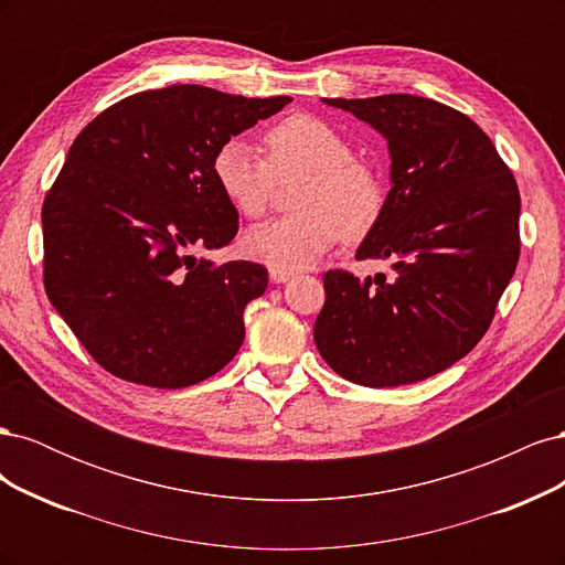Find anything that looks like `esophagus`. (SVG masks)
Returning <instances> with one entry per match:
<instances>
[{
    "label": "esophagus",
    "mask_w": 565,
    "mask_h": 565,
    "mask_svg": "<svg viewBox=\"0 0 565 565\" xmlns=\"http://www.w3.org/2000/svg\"><path fill=\"white\" fill-rule=\"evenodd\" d=\"M268 276L273 282H287L289 278L295 276V270H287V268H268Z\"/></svg>",
    "instance_id": "1"
}]
</instances>
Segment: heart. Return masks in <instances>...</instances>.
<instances>
[{
  "label": "heart",
  "instance_id": "b5f03b06",
  "mask_svg": "<svg viewBox=\"0 0 565 565\" xmlns=\"http://www.w3.org/2000/svg\"><path fill=\"white\" fill-rule=\"evenodd\" d=\"M266 158L243 139H226L212 156L218 193L247 218L268 210L278 181L303 177L292 198L297 212L268 218L243 237V249L270 268H303L341 237H367L386 212V181L374 164L353 156V143L324 119L297 113L266 129Z\"/></svg>",
  "mask_w": 565,
  "mask_h": 565
}]
</instances>
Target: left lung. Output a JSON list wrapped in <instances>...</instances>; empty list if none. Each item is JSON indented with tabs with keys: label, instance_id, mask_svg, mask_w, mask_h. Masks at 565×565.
Returning a JSON list of instances; mask_svg holds the SVG:
<instances>
[{
	"label": "left lung",
	"instance_id": "1",
	"mask_svg": "<svg viewBox=\"0 0 565 565\" xmlns=\"http://www.w3.org/2000/svg\"><path fill=\"white\" fill-rule=\"evenodd\" d=\"M384 134L386 212L355 259H391L393 276H322L313 339L341 377L372 386L422 382L488 332L521 254V195L490 136L438 100L386 94L324 98Z\"/></svg>",
	"mask_w": 565,
	"mask_h": 565
}]
</instances>
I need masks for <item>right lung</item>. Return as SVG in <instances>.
Listing matches in <instances>:
<instances>
[{
	"mask_svg": "<svg viewBox=\"0 0 565 565\" xmlns=\"http://www.w3.org/2000/svg\"><path fill=\"white\" fill-rule=\"evenodd\" d=\"M289 100L174 84L117 100L77 134L42 204L44 289L115 377L193 386L243 347L245 306L264 295L268 270L214 266L191 249L237 233L214 150Z\"/></svg>",
	"mask_w": 565,
	"mask_h": 565,
	"instance_id": "add662e5",
	"label": "right lung"
}]
</instances>
